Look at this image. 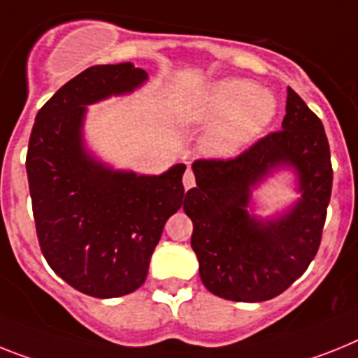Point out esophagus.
I'll return each instance as SVG.
<instances>
[{
  "mask_svg": "<svg viewBox=\"0 0 358 358\" xmlns=\"http://www.w3.org/2000/svg\"><path fill=\"white\" fill-rule=\"evenodd\" d=\"M184 187L185 189L194 187V174H193V171H191V169L185 171V174H184Z\"/></svg>",
  "mask_w": 358,
  "mask_h": 358,
  "instance_id": "obj_1",
  "label": "esophagus"
}]
</instances>
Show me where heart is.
Returning <instances> with one entry per match:
<instances>
[{"instance_id": "b5f03b06", "label": "heart", "mask_w": 358, "mask_h": 358, "mask_svg": "<svg viewBox=\"0 0 358 358\" xmlns=\"http://www.w3.org/2000/svg\"><path fill=\"white\" fill-rule=\"evenodd\" d=\"M276 110L269 92L245 80H224L182 107V118L191 125H213L206 136V151L218 158L235 156L257 136Z\"/></svg>"}]
</instances>
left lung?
I'll return each instance as SVG.
<instances>
[{"mask_svg": "<svg viewBox=\"0 0 358 358\" xmlns=\"http://www.w3.org/2000/svg\"><path fill=\"white\" fill-rule=\"evenodd\" d=\"M293 166L301 198L262 221L247 211L250 191L275 169ZM196 187L185 194L193 220L191 248L213 295L264 302L280 295L315 258L322 238L333 169L324 125L287 87L282 129L229 160H196Z\"/></svg>", "mask_w": 358, "mask_h": 358, "instance_id": "8db88e82", "label": "left lung"}]
</instances>
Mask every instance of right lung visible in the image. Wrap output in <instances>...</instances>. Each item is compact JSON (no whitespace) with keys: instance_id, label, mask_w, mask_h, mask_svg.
<instances>
[{"instance_id":"right-lung-1","label":"right lung","mask_w":358,"mask_h":358,"mask_svg":"<svg viewBox=\"0 0 358 358\" xmlns=\"http://www.w3.org/2000/svg\"><path fill=\"white\" fill-rule=\"evenodd\" d=\"M147 72L131 62L94 65L36 114L27 174L36 233L52 271L96 299L142 286L171 215L182 207L185 165L158 176L116 171L85 149L87 105L133 92Z\"/></svg>"}]
</instances>
